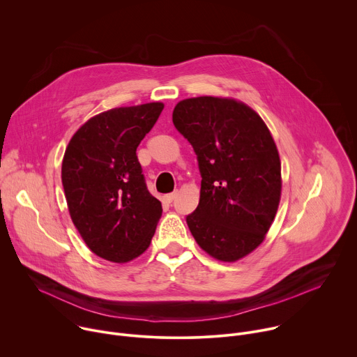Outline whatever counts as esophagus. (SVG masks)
<instances>
[{"label":"esophagus","instance_id":"esophagus-1","mask_svg":"<svg viewBox=\"0 0 357 357\" xmlns=\"http://www.w3.org/2000/svg\"><path fill=\"white\" fill-rule=\"evenodd\" d=\"M176 195H178V192H172V193H168V195H165L164 196V199L168 202V203H171L175 197H176Z\"/></svg>","mask_w":357,"mask_h":357}]
</instances>
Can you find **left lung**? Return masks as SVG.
<instances>
[{"label":"left lung","instance_id":"8db88e82","mask_svg":"<svg viewBox=\"0 0 357 357\" xmlns=\"http://www.w3.org/2000/svg\"><path fill=\"white\" fill-rule=\"evenodd\" d=\"M202 175L199 205L186 218L199 247L234 263L266 238L281 199V161L264 120L243 101L200 96L172 113Z\"/></svg>","mask_w":357,"mask_h":357}]
</instances>
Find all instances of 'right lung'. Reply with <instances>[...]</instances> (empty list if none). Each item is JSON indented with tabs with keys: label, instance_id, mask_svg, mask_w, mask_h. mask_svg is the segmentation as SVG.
I'll return each instance as SVG.
<instances>
[{
	"label": "right lung",
	"instance_id": "right-lung-1",
	"mask_svg": "<svg viewBox=\"0 0 357 357\" xmlns=\"http://www.w3.org/2000/svg\"><path fill=\"white\" fill-rule=\"evenodd\" d=\"M164 103L116 107L89 119L70 138L62 185L70 219L96 256L128 263L149 247L162 215L145 185L137 146Z\"/></svg>",
	"mask_w": 357,
	"mask_h": 357
}]
</instances>
